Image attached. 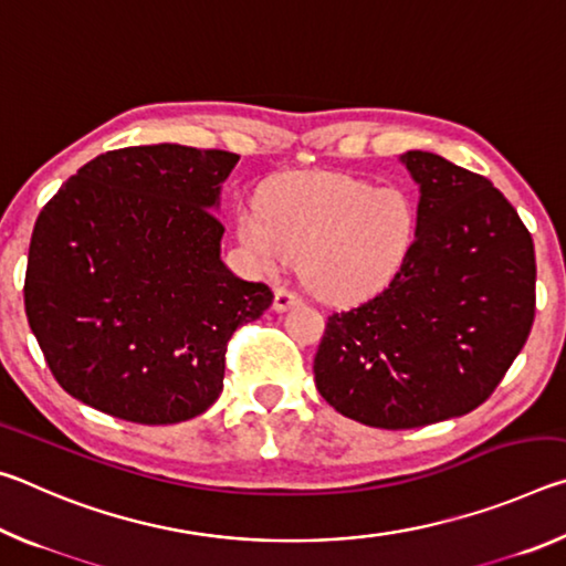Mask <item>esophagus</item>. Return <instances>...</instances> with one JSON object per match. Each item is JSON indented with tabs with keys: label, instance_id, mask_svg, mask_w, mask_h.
Returning <instances> with one entry per match:
<instances>
[{
	"label": "esophagus",
	"instance_id": "34e87169",
	"mask_svg": "<svg viewBox=\"0 0 566 566\" xmlns=\"http://www.w3.org/2000/svg\"><path fill=\"white\" fill-rule=\"evenodd\" d=\"M300 302H302V296L296 294L294 290H286V286H276V290H274V310L276 312L290 310L292 304H300Z\"/></svg>",
	"mask_w": 566,
	"mask_h": 566
}]
</instances>
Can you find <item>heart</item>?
<instances>
[{"label":"heart","mask_w":566,"mask_h":566,"mask_svg":"<svg viewBox=\"0 0 566 566\" xmlns=\"http://www.w3.org/2000/svg\"><path fill=\"white\" fill-rule=\"evenodd\" d=\"M405 191L312 171L282 179L237 214L239 239L264 272L302 262L304 282L327 300L377 290L399 270L415 239Z\"/></svg>","instance_id":"b5f03b06"}]
</instances>
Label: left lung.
I'll return each mask as SVG.
<instances>
[{
  "label": "left lung",
  "mask_w": 566,
  "mask_h": 566,
  "mask_svg": "<svg viewBox=\"0 0 566 566\" xmlns=\"http://www.w3.org/2000/svg\"><path fill=\"white\" fill-rule=\"evenodd\" d=\"M417 232L385 290L324 327L314 381L354 421L415 429L469 415L500 387L532 332L530 229L490 179L407 151Z\"/></svg>",
  "instance_id": "left-lung-1"
}]
</instances>
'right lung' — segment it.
<instances>
[{
    "label": "right lung",
    "instance_id": "add662e5",
    "mask_svg": "<svg viewBox=\"0 0 566 566\" xmlns=\"http://www.w3.org/2000/svg\"><path fill=\"white\" fill-rule=\"evenodd\" d=\"M239 155L149 145L87 161L36 217L24 310L54 379L134 424H177L222 395L227 344L274 300L219 260L212 209Z\"/></svg>",
    "mask_w": 566,
    "mask_h": 566
}]
</instances>
